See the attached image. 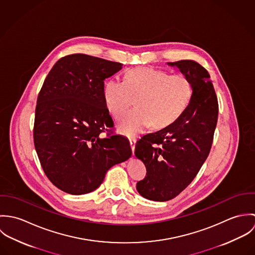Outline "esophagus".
<instances>
[{"label": "esophagus", "instance_id": "1", "mask_svg": "<svg viewBox=\"0 0 255 255\" xmlns=\"http://www.w3.org/2000/svg\"><path fill=\"white\" fill-rule=\"evenodd\" d=\"M135 143H136V140L134 138H130L129 139V144L131 147V150H132V153L134 154V149H135Z\"/></svg>", "mask_w": 255, "mask_h": 255}]
</instances>
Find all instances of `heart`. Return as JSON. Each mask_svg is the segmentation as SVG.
<instances>
[{
    "label": "heart",
    "mask_w": 255,
    "mask_h": 255,
    "mask_svg": "<svg viewBox=\"0 0 255 255\" xmlns=\"http://www.w3.org/2000/svg\"><path fill=\"white\" fill-rule=\"evenodd\" d=\"M192 93L188 77L169 74L154 68H135L125 73L124 82L110 80L104 87V101L110 113L119 119L134 103L120 123V130L135 135L149 124L161 128L175 122L186 108Z\"/></svg>",
    "instance_id": "1"
}]
</instances>
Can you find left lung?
<instances>
[{
    "label": "left lung",
    "instance_id": "obj_1",
    "mask_svg": "<svg viewBox=\"0 0 255 255\" xmlns=\"http://www.w3.org/2000/svg\"><path fill=\"white\" fill-rule=\"evenodd\" d=\"M168 64L188 77L192 94L174 123L135 144V156L147 171L136 189L154 201L175 198L193 181L209 155L218 120V100L206 69L192 60Z\"/></svg>",
    "mask_w": 255,
    "mask_h": 255
}]
</instances>
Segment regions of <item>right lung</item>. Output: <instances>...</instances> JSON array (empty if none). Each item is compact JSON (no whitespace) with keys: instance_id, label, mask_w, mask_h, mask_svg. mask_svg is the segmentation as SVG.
Wrapping results in <instances>:
<instances>
[{"instance_id":"add662e5","label":"right lung","mask_w":255,"mask_h":255,"mask_svg":"<svg viewBox=\"0 0 255 255\" xmlns=\"http://www.w3.org/2000/svg\"><path fill=\"white\" fill-rule=\"evenodd\" d=\"M123 64L73 54L61 58L38 94L33 139L44 173L74 195L95 190L111 167L128 160V138L114 134L104 80ZM106 133L104 136L103 133Z\"/></svg>"}]
</instances>
